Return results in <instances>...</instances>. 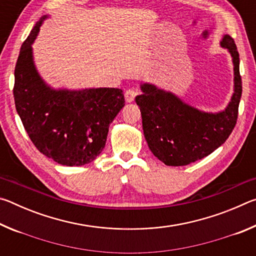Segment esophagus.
Instances as JSON below:
<instances>
[{"instance_id":"34e87169","label":"esophagus","mask_w":256,"mask_h":256,"mask_svg":"<svg viewBox=\"0 0 256 256\" xmlns=\"http://www.w3.org/2000/svg\"><path fill=\"white\" fill-rule=\"evenodd\" d=\"M124 96H125V100H126V102H134V98H136V92L133 89H128L126 92H125Z\"/></svg>"}]
</instances>
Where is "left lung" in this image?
Listing matches in <instances>:
<instances>
[{"instance_id":"1","label":"left lung","mask_w":256,"mask_h":256,"mask_svg":"<svg viewBox=\"0 0 256 256\" xmlns=\"http://www.w3.org/2000/svg\"><path fill=\"white\" fill-rule=\"evenodd\" d=\"M220 45L232 55L234 64V94L222 112L198 110L151 84H142V94L136 97L151 152L167 166H186L206 157L224 144L235 128L242 97L240 54L229 34Z\"/></svg>"}]
</instances>
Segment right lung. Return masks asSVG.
Listing matches in <instances>:
<instances>
[{"label": "right lung", "mask_w": 256, "mask_h": 256, "mask_svg": "<svg viewBox=\"0 0 256 256\" xmlns=\"http://www.w3.org/2000/svg\"><path fill=\"white\" fill-rule=\"evenodd\" d=\"M44 16L21 46L14 68L16 112L34 146L64 166H82L105 148L110 124L125 105L118 88L53 89L34 64L32 44Z\"/></svg>", "instance_id": "right-lung-1"}]
</instances>
